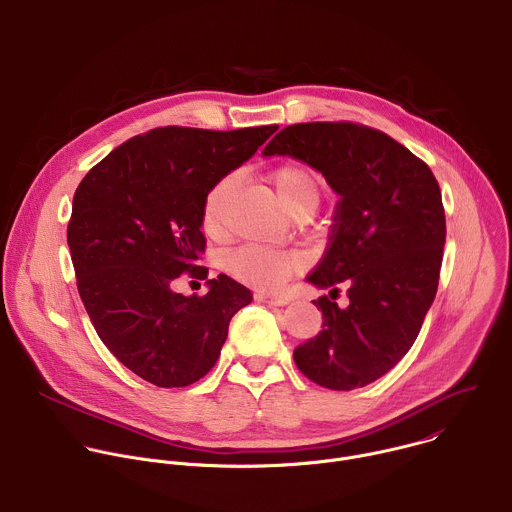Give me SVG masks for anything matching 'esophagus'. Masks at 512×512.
Returning a JSON list of instances; mask_svg holds the SVG:
<instances>
[{
	"label": "esophagus",
	"instance_id": "obj_1",
	"mask_svg": "<svg viewBox=\"0 0 512 512\" xmlns=\"http://www.w3.org/2000/svg\"><path fill=\"white\" fill-rule=\"evenodd\" d=\"M255 299H257V301H261V303H267V305H275V307H279V305H285V303H287V299H285V297H281V295H273V293H263V291H257V293H255Z\"/></svg>",
	"mask_w": 512,
	"mask_h": 512
}]
</instances>
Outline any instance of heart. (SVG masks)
<instances>
[{
    "label": "heart",
    "instance_id": "1",
    "mask_svg": "<svg viewBox=\"0 0 512 512\" xmlns=\"http://www.w3.org/2000/svg\"><path fill=\"white\" fill-rule=\"evenodd\" d=\"M269 185L273 187L281 205L291 213L309 209L311 213L319 205L321 183L305 164L283 162L269 170ZM235 179H219L205 195L201 207V225L209 237H223L227 229V207L231 199ZM227 271L241 283L271 291L281 287L291 275L303 267V259L293 251L265 249V247H241L233 251L225 261Z\"/></svg>",
    "mask_w": 512,
    "mask_h": 512
}]
</instances>
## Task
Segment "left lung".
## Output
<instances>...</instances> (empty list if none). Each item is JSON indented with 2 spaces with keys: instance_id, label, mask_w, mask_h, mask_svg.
Instances as JSON below:
<instances>
[{
  "instance_id": "obj_1",
  "label": "left lung",
  "mask_w": 512,
  "mask_h": 512,
  "mask_svg": "<svg viewBox=\"0 0 512 512\" xmlns=\"http://www.w3.org/2000/svg\"><path fill=\"white\" fill-rule=\"evenodd\" d=\"M263 154L307 162L342 197L307 281L331 291L346 283L350 305L313 301L323 325L295 348V366L329 390L372 384L408 354L436 297L446 241L438 181L386 132L346 120L285 126Z\"/></svg>"
}]
</instances>
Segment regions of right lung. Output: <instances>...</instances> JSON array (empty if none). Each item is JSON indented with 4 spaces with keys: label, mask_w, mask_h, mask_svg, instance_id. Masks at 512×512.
Instances as JSON below:
<instances>
[{
    "label": "right lung",
    "mask_w": 512,
    "mask_h": 512,
    "mask_svg": "<svg viewBox=\"0 0 512 512\" xmlns=\"http://www.w3.org/2000/svg\"><path fill=\"white\" fill-rule=\"evenodd\" d=\"M277 128H154L104 156L74 193L68 247L82 303L114 358L158 388L201 380L231 317L253 299L223 273L205 295L175 293L173 283L207 279L203 199Z\"/></svg>",
    "instance_id": "obj_1"
}]
</instances>
